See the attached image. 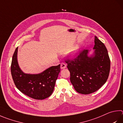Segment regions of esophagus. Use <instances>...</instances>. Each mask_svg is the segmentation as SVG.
<instances>
[{
    "instance_id": "1",
    "label": "esophagus",
    "mask_w": 123,
    "mask_h": 123,
    "mask_svg": "<svg viewBox=\"0 0 123 123\" xmlns=\"http://www.w3.org/2000/svg\"><path fill=\"white\" fill-rule=\"evenodd\" d=\"M66 67H67V66H66V64L65 63H61V69H65Z\"/></svg>"
}]
</instances>
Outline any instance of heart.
Returning <instances> with one entry per match:
<instances>
[{
    "mask_svg": "<svg viewBox=\"0 0 123 123\" xmlns=\"http://www.w3.org/2000/svg\"><path fill=\"white\" fill-rule=\"evenodd\" d=\"M80 51V47L79 46H77L76 47H75L74 50V54H77Z\"/></svg>",
    "mask_w": 123,
    "mask_h": 123,
    "instance_id": "heart-1",
    "label": "heart"
}]
</instances>
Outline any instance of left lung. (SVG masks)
<instances>
[{
	"mask_svg": "<svg viewBox=\"0 0 123 123\" xmlns=\"http://www.w3.org/2000/svg\"><path fill=\"white\" fill-rule=\"evenodd\" d=\"M70 82L77 92L87 95L95 92L106 82L110 60L104 44L95 36L93 50H84L74 60L66 61Z\"/></svg>",
	"mask_w": 123,
	"mask_h": 123,
	"instance_id": "1",
	"label": "left lung"
}]
</instances>
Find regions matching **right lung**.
Returning <instances> with one entry per match:
<instances>
[{
    "label": "right lung",
    "mask_w": 123,
    "mask_h": 123,
    "mask_svg": "<svg viewBox=\"0 0 123 123\" xmlns=\"http://www.w3.org/2000/svg\"><path fill=\"white\" fill-rule=\"evenodd\" d=\"M15 49L11 63L12 79L17 88L28 96L42 100L49 97L54 91L56 80L60 72V64L52 66L39 74H26L20 68Z\"/></svg>",
    "instance_id": "add662e5"
}]
</instances>
